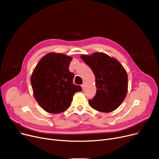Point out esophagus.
Instances as JSON below:
<instances>
[{
  "label": "esophagus",
  "instance_id": "34e87169",
  "mask_svg": "<svg viewBox=\"0 0 159 159\" xmlns=\"http://www.w3.org/2000/svg\"><path fill=\"white\" fill-rule=\"evenodd\" d=\"M81 86H82V89H84V88H85V83H84V84H82Z\"/></svg>",
  "mask_w": 159,
  "mask_h": 159
}]
</instances>
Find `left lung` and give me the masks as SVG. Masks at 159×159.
Masks as SVG:
<instances>
[{
    "mask_svg": "<svg viewBox=\"0 0 159 159\" xmlns=\"http://www.w3.org/2000/svg\"><path fill=\"white\" fill-rule=\"evenodd\" d=\"M80 57L95 77L96 95L89 99V106L101 112L115 110L128 92V75L124 67L115 58L104 53L82 55Z\"/></svg>",
    "mask_w": 159,
    "mask_h": 159,
    "instance_id": "1",
    "label": "left lung"
}]
</instances>
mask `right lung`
<instances>
[{
  "label": "right lung",
  "mask_w": 159,
  "mask_h": 159,
  "mask_svg": "<svg viewBox=\"0 0 159 159\" xmlns=\"http://www.w3.org/2000/svg\"><path fill=\"white\" fill-rule=\"evenodd\" d=\"M73 58L62 53H49L37 64L31 77L33 95L46 111L59 113L70 106L75 93L80 86L73 83L74 73L69 70Z\"/></svg>",
  "instance_id": "1"
}]
</instances>
